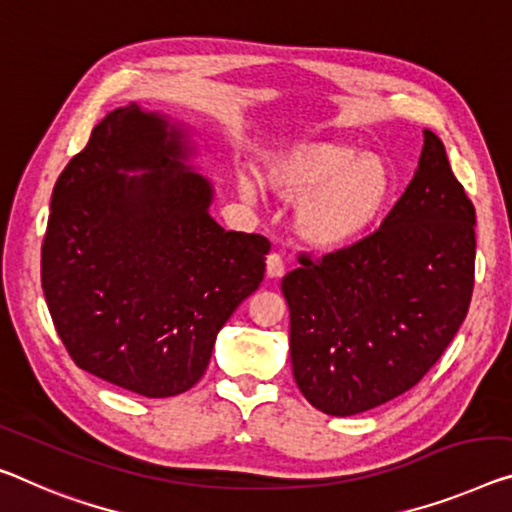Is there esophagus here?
<instances>
[{
	"label": "esophagus",
	"instance_id": "34e87169",
	"mask_svg": "<svg viewBox=\"0 0 512 512\" xmlns=\"http://www.w3.org/2000/svg\"><path fill=\"white\" fill-rule=\"evenodd\" d=\"M286 272V263H283L281 254H270L267 256V277L270 279H279Z\"/></svg>",
	"mask_w": 512,
	"mask_h": 512
}]
</instances>
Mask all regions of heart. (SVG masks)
<instances>
[{"label":"heart","mask_w":512,"mask_h":512,"mask_svg":"<svg viewBox=\"0 0 512 512\" xmlns=\"http://www.w3.org/2000/svg\"><path fill=\"white\" fill-rule=\"evenodd\" d=\"M263 180L281 199L300 201L297 233L313 247L341 249L371 233L391 206L396 178L384 157L338 141H311L270 155ZM240 194L254 199L249 178Z\"/></svg>","instance_id":"heart-1"}]
</instances>
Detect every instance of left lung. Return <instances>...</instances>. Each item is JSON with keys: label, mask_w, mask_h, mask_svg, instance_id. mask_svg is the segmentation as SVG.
Returning <instances> with one entry per match:
<instances>
[{"label": "left lung", "mask_w": 512, "mask_h": 512, "mask_svg": "<svg viewBox=\"0 0 512 512\" xmlns=\"http://www.w3.org/2000/svg\"><path fill=\"white\" fill-rule=\"evenodd\" d=\"M476 210L444 144L423 130L419 169L380 229L281 281L304 398L352 416L412 389L458 334L474 293Z\"/></svg>", "instance_id": "8db88e82"}]
</instances>
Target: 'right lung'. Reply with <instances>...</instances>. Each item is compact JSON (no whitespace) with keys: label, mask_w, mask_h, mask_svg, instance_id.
<instances>
[{"label":"right lung","mask_w":512,"mask_h":512,"mask_svg":"<svg viewBox=\"0 0 512 512\" xmlns=\"http://www.w3.org/2000/svg\"><path fill=\"white\" fill-rule=\"evenodd\" d=\"M183 130L137 102L109 112L54 185L47 309L82 371L146 398L192 389L261 286L270 240L224 231ZM125 170H148L128 177Z\"/></svg>","instance_id":"add662e5"}]
</instances>
